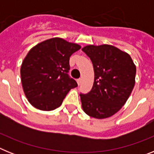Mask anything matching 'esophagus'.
Segmentation results:
<instances>
[{
	"label": "esophagus",
	"instance_id": "esophagus-1",
	"mask_svg": "<svg viewBox=\"0 0 154 154\" xmlns=\"http://www.w3.org/2000/svg\"><path fill=\"white\" fill-rule=\"evenodd\" d=\"M81 82H82L81 79H77V83H78V85H81Z\"/></svg>",
	"mask_w": 154,
	"mask_h": 154
}]
</instances>
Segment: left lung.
<instances>
[{
	"label": "left lung",
	"mask_w": 154,
	"mask_h": 154,
	"mask_svg": "<svg viewBox=\"0 0 154 154\" xmlns=\"http://www.w3.org/2000/svg\"><path fill=\"white\" fill-rule=\"evenodd\" d=\"M82 50L90 58L95 73L90 92L80 93L82 106L91 117H109L122 108L131 94L135 65L127 53L112 45H87Z\"/></svg>",
	"instance_id": "1"
}]
</instances>
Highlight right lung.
<instances>
[{
  "label": "right lung",
  "instance_id": "obj_1",
  "mask_svg": "<svg viewBox=\"0 0 154 154\" xmlns=\"http://www.w3.org/2000/svg\"><path fill=\"white\" fill-rule=\"evenodd\" d=\"M80 48L79 45L54 38L30 50L21 65V77L24 94L33 106L55 109L69 90L78 86L69 75V58Z\"/></svg>",
  "mask_w": 154,
  "mask_h": 154
}]
</instances>
